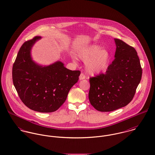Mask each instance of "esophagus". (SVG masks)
<instances>
[{
    "label": "esophagus",
    "instance_id": "obj_1",
    "mask_svg": "<svg viewBox=\"0 0 155 155\" xmlns=\"http://www.w3.org/2000/svg\"><path fill=\"white\" fill-rule=\"evenodd\" d=\"M85 75H84V73H81V74H80V76H79V79L80 80H84L85 79Z\"/></svg>",
    "mask_w": 155,
    "mask_h": 155
}]
</instances>
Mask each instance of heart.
Here are the masks:
<instances>
[{
  "label": "heart",
  "instance_id": "obj_1",
  "mask_svg": "<svg viewBox=\"0 0 155 155\" xmlns=\"http://www.w3.org/2000/svg\"><path fill=\"white\" fill-rule=\"evenodd\" d=\"M78 56L85 63L87 72L91 75H98L108 69L111 62V54L98 44H94L81 48ZM76 61V58L73 57Z\"/></svg>",
  "mask_w": 155,
  "mask_h": 155
}]
</instances>
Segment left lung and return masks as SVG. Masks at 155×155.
Listing matches in <instances>:
<instances>
[{"label":"left lung","mask_w":155,"mask_h":155,"mask_svg":"<svg viewBox=\"0 0 155 155\" xmlns=\"http://www.w3.org/2000/svg\"><path fill=\"white\" fill-rule=\"evenodd\" d=\"M114 60L105 74L91 78L89 99L99 111L110 112L124 107L133 98L142 75L136 50L114 38Z\"/></svg>","instance_id":"1"}]
</instances>
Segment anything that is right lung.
Listing matches in <instances>:
<instances>
[{
    "instance_id": "right-lung-1",
    "label": "right lung",
    "mask_w": 155,
    "mask_h": 155,
    "mask_svg": "<svg viewBox=\"0 0 155 155\" xmlns=\"http://www.w3.org/2000/svg\"><path fill=\"white\" fill-rule=\"evenodd\" d=\"M41 37L24 42L18 51L12 68L15 87L22 102L40 113L57 110L67 98L71 87L78 82L79 71L66 68L60 61L42 66L32 60L31 49Z\"/></svg>"
}]
</instances>
